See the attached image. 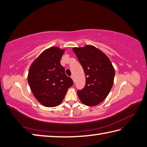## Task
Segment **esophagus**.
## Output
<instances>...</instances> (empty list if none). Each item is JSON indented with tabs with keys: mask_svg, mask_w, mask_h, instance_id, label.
<instances>
[{
	"mask_svg": "<svg viewBox=\"0 0 147 147\" xmlns=\"http://www.w3.org/2000/svg\"><path fill=\"white\" fill-rule=\"evenodd\" d=\"M71 78H72V80H73V82H74V76H71Z\"/></svg>",
	"mask_w": 147,
	"mask_h": 147,
	"instance_id": "1",
	"label": "esophagus"
}]
</instances>
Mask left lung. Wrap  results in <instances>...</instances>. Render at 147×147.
<instances>
[{
	"mask_svg": "<svg viewBox=\"0 0 147 147\" xmlns=\"http://www.w3.org/2000/svg\"><path fill=\"white\" fill-rule=\"evenodd\" d=\"M79 62L84 70L86 84L78 90L80 100L85 105L92 106L102 102L113 87L115 69L108 57L91 45L73 48Z\"/></svg>",
	"mask_w": 147,
	"mask_h": 147,
	"instance_id": "left-lung-1",
	"label": "left lung"
}]
</instances>
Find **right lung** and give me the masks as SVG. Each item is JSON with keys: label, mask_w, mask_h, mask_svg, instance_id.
I'll return each instance as SVG.
<instances>
[{"label": "right lung", "mask_w": 147, "mask_h": 147, "mask_svg": "<svg viewBox=\"0 0 147 147\" xmlns=\"http://www.w3.org/2000/svg\"><path fill=\"white\" fill-rule=\"evenodd\" d=\"M65 49L50 47L39 55L31 64L28 83L34 97L47 107L59 105L73 81L65 73L60 59Z\"/></svg>", "instance_id": "right-lung-1"}]
</instances>
